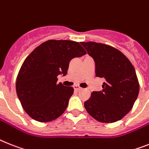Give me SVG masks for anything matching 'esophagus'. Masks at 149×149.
I'll list each match as a JSON object with an SVG mask.
<instances>
[{
  "instance_id": "obj_1",
  "label": "esophagus",
  "mask_w": 149,
  "mask_h": 149,
  "mask_svg": "<svg viewBox=\"0 0 149 149\" xmlns=\"http://www.w3.org/2000/svg\"><path fill=\"white\" fill-rule=\"evenodd\" d=\"M73 88H74L75 91H77V92H79V91H80V90L82 89V88H80L79 86H73Z\"/></svg>"
}]
</instances>
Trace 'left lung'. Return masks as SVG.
<instances>
[{
    "label": "left lung",
    "instance_id": "obj_1",
    "mask_svg": "<svg viewBox=\"0 0 149 149\" xmlns=\"http://www.w3.org/2000/svg\"><path fill=\"white\" fill-rule=\"evenodd\" d=\"M80 44L94 60L95 76L104 79L103 89L92 92L85 102V108L99 122L120 120L132 109L139 92L134 67L114 47L93 42Z\"/></svg>",
    "mask_w": 149,
    "mask_h": 149
}]
</instances>
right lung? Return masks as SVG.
<instances>
[{
  "mask_svg": "<svg viewBox=\"0 0 149 149\" xmlns=\"http://www.w3.org/2000/svg\"><path fill=\"white\" fill-rule=\"evenodd\" d=\"M86 54L77 42L49 40L26 57L17 76L16 89L23 109L32 119L49 122L63 114L73 88L58 84L57 77L67 75L72 58Z\"/></svg>",
  "mask_w": 149,
  "mask_h": 149,
  "instance_id": "1",
  "label": "right lung"
}]
</instances>
